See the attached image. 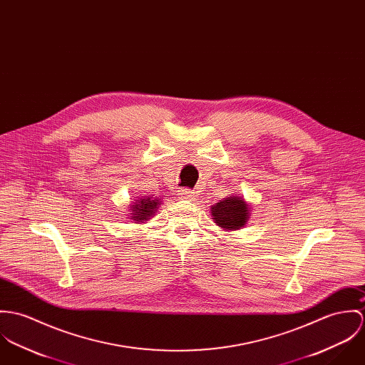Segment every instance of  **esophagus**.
Returning <instances> with one entry per match:
<instances>
[{
  "label": "esophagus",
  "mask_w": 365,
  "mask_h": 365,
  "mask_svg": "<svg viewBox=\"0 0 365 365\" xmlns=\"http://www.w3.org/2000/svg\"><path fill=\"white\" fill-rule=\"evenodd\" d=\"M179 196L182 197V199H193V192H190V190H187V189H183V190H180L179 192Z\"/></svg>",
  "instance_id": "34e87169"
}]
</instances>
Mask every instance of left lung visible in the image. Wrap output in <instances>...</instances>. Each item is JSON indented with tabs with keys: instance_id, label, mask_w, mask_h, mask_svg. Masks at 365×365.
<instances>
[{
	"instance_id": "1",
	"label": "left lung",
	"mask_w": 365,
	"mask_h": 365,
	"mask_svg": "<svg viewBox=\"0 0 365 365\" xmlns=\"http://www.w3.org/2000/svg\"><path fill=\"white\" fill-rule=\"evenodd\" d=\"M212 221L224 231H237L243 228L250 218V202L241 196H227L211 205Z\"/></svg>"
}]
</instances>
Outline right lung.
Returning <instances> with one entry per match:
<instances>
[{
  "instance_id": "obj_1",
  "label": "right lung",
  "mask_w": 365,
  "mask_h": 365,
  "mask_svg": "<svg viewBox=\"0 0 365 365\" xmlns=\"http://www.w3.org/2000/svg\"><path fill=\"white\" fill-rule=\"evenodd\" d=\"M160 199L158 197H153L151 195L148 196H140V197H135V200L130 204L128 207V220L134 221L135 224H140V222H145L148 220H151L158 207H160Z\"/></svg>"
}]
</instances>
